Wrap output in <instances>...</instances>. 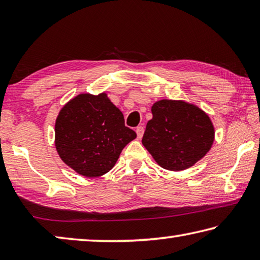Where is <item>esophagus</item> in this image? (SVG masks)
<instances>
[{
    "label": "esophagus",
    "instance_id": "1",
    "mask_svg": "<svg viewBox=\"0 0 260 260\" xmlns=\"http://www.w3.org/2000/svg\"><path fill=\"white\" fill-rule=\"evenodd\" d=\"M135 132H136V134H138V139H141L144 133V128L142 126H139V127H136Z\"/></svg>",
    "mask_w": 260,
    "mask_h": 260
}]
</instances>
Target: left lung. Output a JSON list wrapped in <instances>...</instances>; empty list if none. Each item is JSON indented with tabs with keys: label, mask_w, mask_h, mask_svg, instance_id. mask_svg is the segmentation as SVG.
<instances>
[{
	"label": "left lung",
	"mask_w": 260,
	"mask_h": 260,
	"mask_svg": "<svg viewBox=\"0 0 260 260\" xmlns=\"http://www.w3.org/2000/svg\"><path fill=\"white\" fill-rule=\"evenodd\" d=\"M142 144L162 169L187 170L212 147L214 127L208 113L179 100H160L151 107Z\"/></svg>",
	"instance_id": "8db88e82"
}]
</instances>
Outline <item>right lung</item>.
Masks as SVG:
<instances>
[{
  "instance_id": "1",
  "label": "right lung",
  "mask_w": 260,
  "mask_h": 260,
  "mask_svg": "<svg viewBox=\"0 0 260 260\" xmlns=\"http://www.w3.org/2000/svg\"><path fill=\"white\" fill-rule=\"evenodd\" d=\"M135 138L107 93L77 95L60 109L55 122V147L60 159L87 178L108 173Z\"/></svg>"
}]
</instances>
